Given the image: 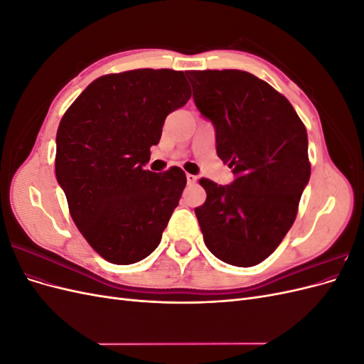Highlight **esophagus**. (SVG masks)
<instances>
[{"label": "esophagus", "instance_id": "1", "mask_svg": "<svg viewBox=\"0 0 364 364\" xmlns=\"http://www.w3.org/2000/svg\"><path fill=\"white\" fill-rule=\"evenodd\" d=\"M186 182H188V185H194L197 182V176L194 174H186Z\"/></svg>", "mask_w": 364, "mask_h": 364}]
</instances>
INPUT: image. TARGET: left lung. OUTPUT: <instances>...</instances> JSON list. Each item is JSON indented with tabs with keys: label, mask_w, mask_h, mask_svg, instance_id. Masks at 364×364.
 Listing matches in <instances>:
<instances>
[{
	"label": "left lung",
	"mask_w": 364,
	"mask_h": 364,
	"mask_svg": "<svg viewBox=\"0 0 364 364\" xmlns=\"http://www.w3.org/2000/svg\"><path fill=\"white\" fill-rule=\"evenodd\" d=\"M193 98L215 129L230 185L200 179L206 202L194 209L206 247L238 267L266 259L289 232L310 181L306 129L290 102L240 70L188 71Z\"/></svg>",
	"instance_id": "8db88e82"
}]
</instances>
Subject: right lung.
Returning a JSON list of instances; mask_svg holds the SVG:
<instances>
[{"label":"right lung","instance_id":"add662e5","mask_svg":"<svg viewBox=\"0 0 364 364\" xmlns=\"http://www.w3.org/2000/svg\"><path fill=\"white\" fill-rule=\"evenodd\" d=\"M185 74L134 70L94 80L63 115L56 178L75 226L114 264L149 257L179 205V167L144 170L167 115L190 100Z\"/></svg>","mask_w":364,"mask_h":364}]
</instances>
